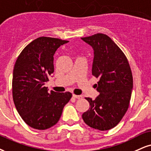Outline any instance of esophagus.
Masks as SVG:
<instances>
[{
  "label": "esophagus",
  "instance_id": "obj_1",
  "mask_svg": "<svg viewBox=\"0 0 151 151\" xmlns=\"http://www.w3.org/2000/svg\"><path fill=\"white\" fill-rule=\"evenodd\" d=\"M73 97L76 98V99H82L83 98V96L82 95H76V94H73Z\"/></svg>",
  "mask_w": 151,
  "mask_h": 151
}]
</instances>
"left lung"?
<instances>
[{
    "mask_svg": "<svg viewBox=\"0 0 151 151\" xmlns=\"http://www.w3.org/2000/svg\"><path fill=\"white\" fill-rule=\"evenodd\" d=\"M94 50L92 73L99 95L87 97L90 109L82 115L84 122L94 129H112L122 120L129 108L133 78L129 62L120 47L107 35L96 33L81 38Z\"/></svg>",
    "mask_w": 151,
    "mask_h": 151,
    "instance_id": "obj_1",
    "label": "left lung"
}]
</instances>
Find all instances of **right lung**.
<instances>
[{"label": "right lung", "mask_w": 151, "mask_h": 151, "mask_svg": "<svg viewBox=\"0 0 151 151\" xmlns=\"http://www.w3.org/2000/svg\"><path fill=\"white\" fill-rule=\"evenodd\" d=\"M68 41L40 37L30 42L17 59L13 70V101L22 118L29 127L43 130L57 123L69 92L48 91L45 83L54 72L55 52Z\"/></svg>", "instance_id": "obj_1"}]
</instances>
